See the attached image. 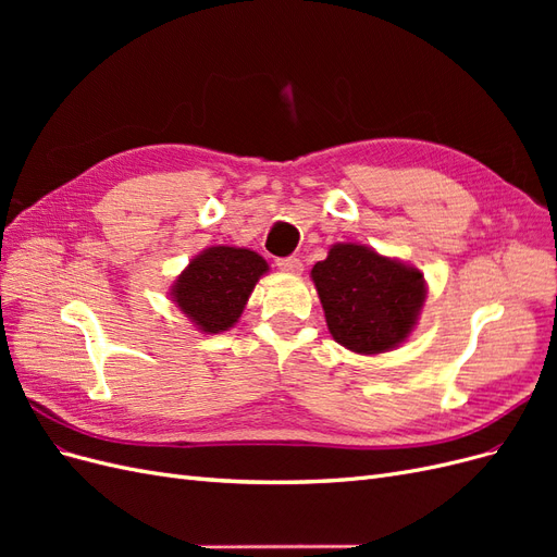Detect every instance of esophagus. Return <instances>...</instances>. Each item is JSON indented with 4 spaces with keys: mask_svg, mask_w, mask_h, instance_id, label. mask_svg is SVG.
Here are the masks:
<instances>
[{
    "mask_svg": "<svg viewBox=\"0 0 557 557\" xmlns=\"http://www.w3.org/2000/svg\"><path fill=\"white\" fill-rule=\"evenodd\" d=\"M276 267L281 269V272H288V274H299L301 269H305V264H301L299 258H281V260H276Z\"/></svg>",
    "mask_w": 557,
    "mask_h": 557,
    "instance_id": "esophagus-1",
    "label": "esophagus"
}]
</instances>
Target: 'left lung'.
Returning a JSON list of instances; mask_svg holds the SVG:
<instances>
[{
	"label": "left lung",
	"instance_id": "8db88e82",
	"mask_svg": "<svg viewBox=\"0 0 557 557\" xmlns=\"http://www.w3.org/2000/svg\"><path fill=\"white\" fill-rule=\"evenodd\" d=\"M311 278L330 334L352 352L391 350L411 334L425 301L423 274L360 244H336Z\"/></svg>",
	"mask_w": 557,
	"mask_h": 557
}]
</instances>
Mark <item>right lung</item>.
Instances as JSON below:
<instances>
[{
  "label": "right lung",
  "instance_id": "obj_1",
  "mask_svg": "<svg viewBox=\"0 0 557 557\" xmlns=\"http://www.w3.org/2000/svg\"><path fill=\"white\" fill-rule=\"evenodd\" d=\"M267 269L258 252L248 248L213 246L199 252L176 278L172 297L201 332L218 334L237 323Z\"/></svg>",
  "mask_w": 557,
  "mask_h": 557
}]
</instances>
